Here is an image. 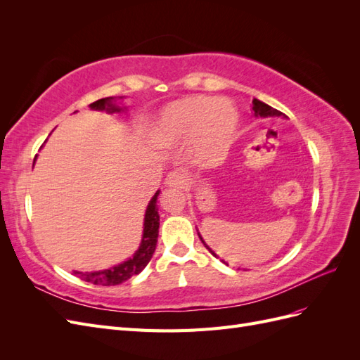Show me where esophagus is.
<instances>
[{
  "instance_id": "obj_1",
  "label": "esophagus",
  "mask_w": 360,
  "mask_h": 360,
  "mask_svg": "<svg viewBox=\"0 0 360 360\" xmlns=\"http://www.w3.org/2000/svg\"><path fill=\"white\" fill-rule=\"evenodd\" d=\"M186 183H188V177L180 171L169 172L167 180H165V184L168 188H176V189H183L184 186H186Z\"/></svg>"
}]
</instances>
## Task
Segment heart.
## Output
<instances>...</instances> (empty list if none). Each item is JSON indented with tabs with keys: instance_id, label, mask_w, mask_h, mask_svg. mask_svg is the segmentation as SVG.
<instances>
[{
	"instance_id": "1",
	"label": "heart",
	"mask_w": 360,
	"mask_h": 360,
	"mask_svg": "<svg viewBox=\"0 0 360 360\" xmlns=\"http://www.w3.org/2000/svg\"><path fill=\"white\" fill-rule=\"evenodd\" d=\"M238 132V112L226 99L189 96L163 108L151 129L156 146L169 147L191 138V156L201 165L226 158Z\"/></svg>"
}]
</instances>
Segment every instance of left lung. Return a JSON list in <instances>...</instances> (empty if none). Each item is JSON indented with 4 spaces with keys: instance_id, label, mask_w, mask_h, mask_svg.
Listing matches in <instances>:
<instances>
[{
    "instance_id": "obj_1",
    "label": "left lung",
    "mask_w": 360,
    "mask_h": 360,
    "mask_svg": "<svg viewBox=\"0 0 360 360\" xmlns=\"http://www.w3.org/2000/svg\"><path fill=\"white\" fill-rule=\"evenodd\" d=\"M252 111H254V115L255 117H263V118H267V117H285L284 114L282 112H279L278 110H275V108H271L270 105H267V103H264V102H261V101H258V99H254L252 101ZM198 231V230H197ZM198 236H200V238H201V242H202V245L210 250V254L213 255V257H216V258H219L217 257L216 254H214V250H212L210 248H209V245H207L205 242H204V238H202V236L198 233ZM222 263H225V261L222 259Z\"/></svg>"
}]
</instances>
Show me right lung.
Masks as SVG:
<instances>
[{
    "instance_id": "obj_1",
    "label": "right lung",
    "mask_w": 360,
    "mask_h": 360,
    "mask_svg": "<svg viewBox=\"0 0 360 360\" xmlns=\"http://www.w3.org/2000/svg\"><path fill=\"white\" fill-rule=\"evenodd\" d=\"M123 97H105V99H99L90 105L91 110L94 111H106L108 114L122 112L126 108L117 105V101H122ZM158 197L159 191L153 195V198L150 200L146 216H144V230H143V238H141V245L135 254L129 259L123 261L111 269L97 270V271H73L75 275H78L81 279L91 282L96 285H118L123 284L124 281L132 278L138 274H141L155 254L158 236H159V207H158Z\"/></svg>"
}]
</instances>
